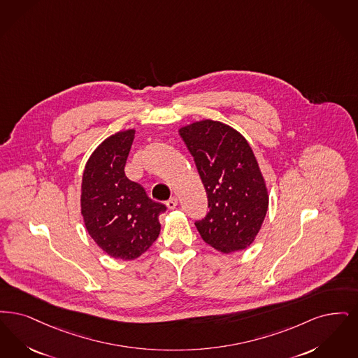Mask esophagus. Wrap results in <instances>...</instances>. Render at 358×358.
I'll return each mask as SVG.
<instances>
[{"instance_id":"obj_1","label":"esophagus","mask_w":358,"mask_h":358,"mask_svg":"<svg viewBox=\"0 0 358 358\" xmlns=\"http://www.w3.org/2000/svg\"><path fill=\"white\" fill-rule=\"evenodd\" d=\"M166 206H167L170 210H173V208L178 206V199H176L175 196H172L171 199H169V201L166 202Z\"/></svg>"}]
</instances>
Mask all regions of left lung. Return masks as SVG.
<instances>
[{
    "instance_id": "left-lung-1",
    "label": "left lung",
    "mask_w": 358,
    "mask_h": 358,
    "mask_svg": "<svg viewBox=\"0 0 358 358\" xmlns=\"http://www.w3.org/2000/svg\"><path fill=\"white\" fill-rule=\"evenodd\" d=\"M194 157L208 199V213L195 222L203 241L220 252L246 249L259 233L268 194L258 162L230 125L201 120L179 129Z\"/></svg>"
}]
</instances>
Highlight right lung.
Masks as SVG:
<instances>
[{
  "instance_id": "obj_1",
  "label": "right lung",
  "mask_w": 358,
  "mask_h": 358,
  "mask_svg": "<svg viewBox=\"0 0 358 358\" xmlns=\"http://www.w3.org/2000/svg\"><path fill=\"white\" fill-rule=\"evenodd\" d=\"M135 129L116 132L90 156L81 182V215L97 246L115 259L132 261L160 234L166 206L151 201L144 188L125 176Z\"/></svg>"
}]
</instances>
